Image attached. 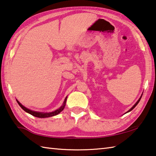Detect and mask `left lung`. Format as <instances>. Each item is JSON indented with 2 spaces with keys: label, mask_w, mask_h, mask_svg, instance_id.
Here are the masks:
<instances>
[{
  "label": "left lung",
  "mask_w": 156,
  "mask_h": 156,
  "mask_svg": "<svg viewBox=\"0 0 156 156\" xmlns=\"http://www.w3.org/2000/svg\"><path fill=\"white\" fill-rule=\"evenodd\" d=\"M141 97H142V95H141V96H140V98H139V100H138V101H137V102H136V103H135V104H134V105L133 106V107H132V108H130V110H129V111H128V112H130V111H131L132 110H133V108H134L135 107H136V105H138V103H139V101H140V98H141ZM128 112H127V113H128Z\"/></svg>",
  "instance_id": "8db88e82"
}]
</instances>
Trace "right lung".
Listing matches in <instances>:
<instances>
[{
  "label": "right lung",
  "instance_id": "obj_1",
  "mask_svg": "<svg viewBox=\"0 0 156 156\" xmlns=\"http://www.w3.org/2000/svg\"><path fill=\"white\" fill-rule=\"evenodd\" d=\"M66 98L67 97H66L65 100H64V101L63 102V105L61 106V107L58 108V109L55 110V111H53V112H51V113H41V112H37V111H32L30 109H29V108H27L26 107H25L24 106H23L20 102L17 101V100H16L17 103H18V105L21 107V108H22V109L23 111H25L26 112L28 113L29 114L32 115H33L34 117H39V118H45V117H52V116H54V115H56L59 114L62 111L64 108V107H65L66 105Z\"/></svg>",
  "mask_w": 156,
  "mask_h": 156
}]
</instances>
